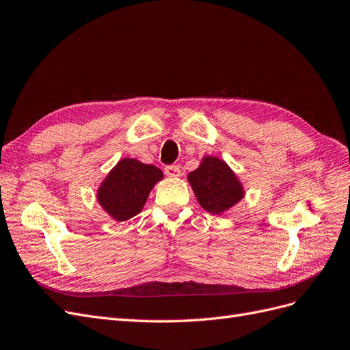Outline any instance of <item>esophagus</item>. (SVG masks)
I'll return each mask as SVG.
<instances>
[{
    "label": "esophagus",
    "instance_id": "esophagus-1",
    "mask_svg": "<svg viewBox=\"0 0 350 350\" xmlns=\"http://www.w3.org/2000/svg\"><path fill=\"white\" fill-rule=\"evenodd\" d=\"M165 174L169 178H178L179 175H181V169H179V166H176V165H169L165 167Z\"/></svg>",
    "mask_w": 350,
    "mask_h": 350
}]
</instances>
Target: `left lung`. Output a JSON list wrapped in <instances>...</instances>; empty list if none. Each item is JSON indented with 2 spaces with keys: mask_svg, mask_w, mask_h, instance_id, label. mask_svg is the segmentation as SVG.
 <instances>
[{
  "mask_svg": "<svg viewBox=\"0 0 350 350\" xmlns=\"http://www.w3.org/2000/svg\"><path fill=\"white\" fill-rule=\"evenodd\" d=\"M187 179L198 204L211 215H225L245 197L241 179L224 159L216 156L201 157L198 167Z\"/></svg>",
  "mask_w": 350,
  "mask_h": 350,
  "instance_id": "obj_1",
  "label": "left lung"
}]
</instances>
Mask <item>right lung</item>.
<instances>
[{
    "label": "right lung",
    "mask_w": 350,
    "mask_h": 350,
    "mask_svg": "<svg viewBox=\"0 0 350 350\" xmlns=\"http://www.w3.org/2000/svg\"><path fill=\"white\" fill-rule=\"evenodd\" d=\"M163 179L154 165L124 157L98 187L96 200L103 211L116 221H125L143 210L153 187Z\"/></svg>",
    "instance_id": "add662e5"
}]
</instances>
